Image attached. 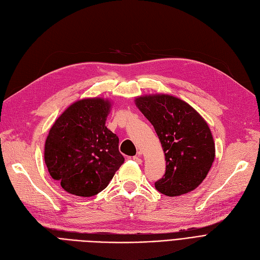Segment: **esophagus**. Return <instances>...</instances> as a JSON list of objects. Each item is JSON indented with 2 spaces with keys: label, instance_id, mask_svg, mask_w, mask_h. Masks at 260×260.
Returning a JSON list of instances; mask_svg holds the SVG:
<instances>
[{
  "label": "esophagus",
  "instance_id": "1",
  "mask_svg": "<svg viewBox=\"0 0 260 260\" xmlns=\"http://www.w3.org/2000/svg\"><path fill=\"white\" fill-rule=\"evenodd\" d=\"M132 159L135 160V162L139 163V164L142 163V157H141V155H140V154H138V155H136V156H133Z\"/></svg>",
  "mask_w": 260,
  "mask_h": 260
}]
</instances>
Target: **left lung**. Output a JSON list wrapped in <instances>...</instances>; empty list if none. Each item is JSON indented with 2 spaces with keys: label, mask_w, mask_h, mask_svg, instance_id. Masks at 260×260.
<instances>
[{
  "label": "left lung",
  "mask_w": 260,
  "mask_h": 260,
  "mask_svg": "<svg viewBox=\"0 0 260 260\" xmlns=\"http://www.w3.org/2000/svg\"><path fill=\"white\" fill-rule=\"evenodd\" d=\"M135 103L153 124L165 154L166 172L155 188L168 197L192 191L207 177L215 157L207 121L190 105L172 95L139 96Z\"/></svg>",
  "instance_id": "left-lung-1"
}]
</instances>
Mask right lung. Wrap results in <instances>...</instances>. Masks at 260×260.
<instances>
[{"label":"right lung","mask_w":260,"mask_h":260,"mask_svg":"<svg viewBox=\"0 0 260 260\" xmlns=\"http://www.w3.org/2000/svg\"><path fill=\"white\" fill-rule=\"evenodd\" d=\"M110 108L107 98H83L70 105L49 130L45 163L67 192L92 197L122 165L119 139L105 125Z\"/></svg>","instance_id":"add662e5"}]
</instances>
